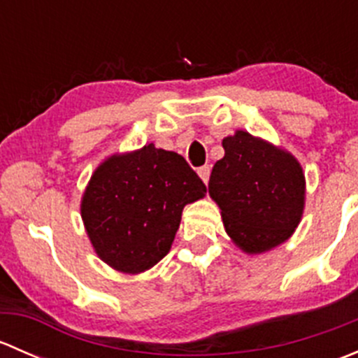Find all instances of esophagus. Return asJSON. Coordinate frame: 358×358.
<instances>
[{
	"mask_svg": "<svg viewBox=\"0 0 358 358\" xmlns=\"http://www.w3.org/2000/svg\"><path fill=\"white\" fill-rule=\"evenodd\" d=\"M197 173H199L201 180L204 183L209 182V173H211V169H209V166H201L199 169H197Z\"/></svg>",
	"mask_w": 358,
	"mask_h": 358,
	"instance_id": "obj_1",
	"label": "esophagus"
}]
</instances>
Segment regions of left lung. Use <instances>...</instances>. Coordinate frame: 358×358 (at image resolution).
<instances>
[{"label":"left lung","instance_id":"8db88e82","mask_svg":"<svg viewBox=\"0 0 358 358\" xmlns=\"http://www.w3.org/2000/svg\"><path fill=\"white\" fill-rule=\"evenodd\" d=\"M213 166L209 197L227 236L246 255H262L294 234L305 211L306 182L298 159L244 129L225 136Z\"/></svg>","mask_w":358,"mask_h":358}]
</instances>
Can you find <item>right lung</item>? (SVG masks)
<instances>
[{
    "instance_id": "obj_1",
    "label": "right lung",
    "mask_w": 358,
    "mask_h": 358,
    "mask_svg": "<svg viewBox=\"0 0 358 358\" xmlns=\"http://www.w3.org/2000/svg\"><path fill=\"white\" fill-rule=\"evenodd\" d=\"M204 196L206 185L185 159L147 143L96 166L83 192L81 218L96 256L136 275L168 255L183 208Z\"/></svg>"
}]
</instances>
